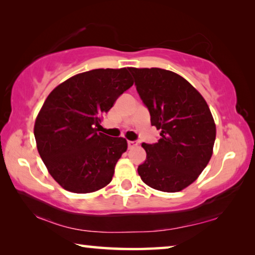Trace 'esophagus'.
Listing matches in <instances>:
<instances>
[{
    "instance_id": "obj_1",
    "label": "esophagus",
    "mask_w": 255,
    "mask_h": 255,
    "mask_svg": "<svg viewBox=\"0 0 255 255\" xmlns=\"http://www.w3.org/2000/svg\"><path fill=\"white\" fill-rule=\"evenodd\" d=\"M137 145H138L137 141H135V140H128V148H129V149L133 148V147H135V146H137Z\"/></svg>"
}]
</instances>
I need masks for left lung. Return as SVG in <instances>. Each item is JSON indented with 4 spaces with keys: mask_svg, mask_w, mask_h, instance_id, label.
Instances as JSON below:
<instances>
[{
    "mask_svg": "<svg viewBox=\"0 0 255 255\" xmlns=\"http://www.w3.org/2000/svg\"><path fill=\"white\" fill-rule=\"evenodd\" d=\"M129 71L150 124L161 131L157 143L141 144L146 159L138 174L155 190L181 191L195 182L213 155V115L201 94L176 73L156 67Z\"/></svg>",
    "mask_w": 255,
    "mask_h": 255,
    "instance_id": "1",
    "label": "left lung"
}]
</instances>
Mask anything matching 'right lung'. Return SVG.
Listing matches in <instances>:
<instances>
[{"mask_svg":"<svg viewBox=\"0 0 255 255\" xmlns=\"http://www.w3.org/2000/svg\"><path fill=\"white\" fill-rule=\"evenodd\" d=\"M129 68H98L56 86L34 122L37 148L49 174L74 193L109 184L127 140L98 132L115 102L133 84Z\"/></svg>","mask_w":255,"mask_h":255,"instance_id":"obj_1","label":"right lung"}]
</instances>
